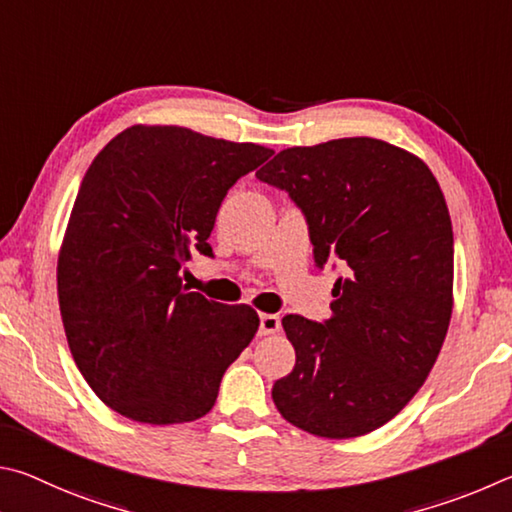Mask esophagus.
I'll list each match as a JSON object with an SVG mask.
<instances>
[{"mask_svg": "<svg viewBox=\"0 0 512 512\" xmlns=\"http://www.w3.org/2000/svg\"><path fill=\"white\" fill-rule=\"evenodd\" d=\"M281 330L279 315H261V335H274Z\"/></svg>", "mask_w": 512, "mask_h": 512, "instance_id": "esophagus-1", "label": "esophagus"}]
</instances>
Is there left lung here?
<instances>
[{
	"label": "left lung",
	"mask_w": 512,
	"mask_h": 512,
	"mask_svg": "<svg viewBox=\"0 0 512 512\" xmlns=\"http://www.w3.org/2000/svg\"><path fill=\"white\" fill-rule=\"evenodd\" d=\"M256 177L306 215L317 267L346 270L324 324L283 317L297 364L274 382V405L308 434H369L423 387L450 326L454 236L441 186L423 159L371 137L281 150Z\"/></svg>",
	"instance_id": "left-lung-1"
}]
</instances>
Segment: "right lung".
I'll return each mask as SVG.
<instances>
[{
    "instance_id": "add662e5",
    "label": "right lung",
    "mask_w": 512,
    "mask_h": 512,
    "mask_svg": "<svg viewBox=\"0 0 512 512\" xmlns=\"http://www.w3.org/2000/svg\"><path fill=\"white\" fill-rule=\"evenodd\" d=\"M258 143L132 125L87 168L58 256V301L78 371L137 423L209 414L254 339L256 310L186 292L179 270L209 240L229 188L272 157Z\"/></svg>"
}]
</instances>
